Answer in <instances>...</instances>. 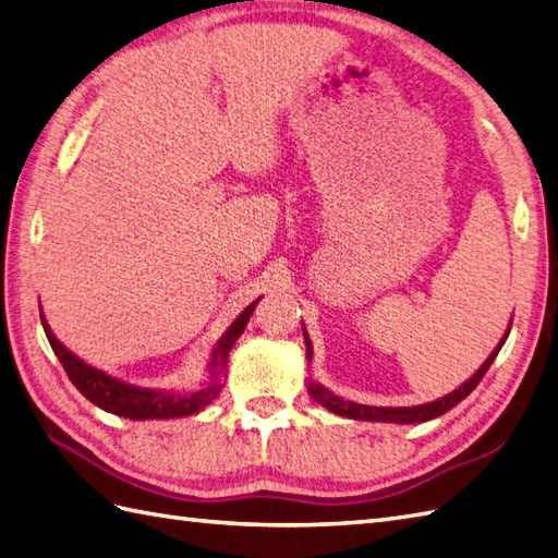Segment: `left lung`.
<instances>
[{
  "label": "left lung",
  "instance_id": "obj_1",
  "mask_svg": "<svg viewBox=\"0 0 558 558\" xmlns=\"http://www.w3.org/2000/svg\"><path fill=\"white\" fill-rule=\"evenodd\" d=\"M506 337H509V331H506ZM506 337L501 339V343L497 345V349L492 351V355L487 357V361L482 363V367L477 369V373L463 384V387H458L453 393L444 396V399H439V401L425 403V405H413V408H375V405H361V403H353V401H343V399H339V396H333L331 391H327L325 387H319V384H315V381H311V387H307V389H311L313 399L317 403H322V405L327 408V411L337 413V415H343V417L375 420V423H425V420L439 417V415H444L447 411H451V408L458 401H463L465 396L477 387L480 379L485 377L489 365L494 363V357H497V353L501 351ZM305 349H307L305 351L307 357H311L313 355V345H311V339H307V333H305Z\"/></svg>",
  "mask_w": 558,
  "mask_h": 558
}]
</instances>
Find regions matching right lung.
I'll list each match as a JSON object with an SVG mask.
<instances>
[{"label": "right lung", "instance_id": "obj_1", "mask_svg": "<svg viewBox=\"0 0 558 558\" xmlns=\"http://www.w3.org/2000/svg\"><path fill=\"white\" fill-rule=\"evenodd\" d=\"M257 303H259V299L247 305L245 311L239 315V319L227 329L225 337L219 339L215 355H213V365H209V381L201 391H193V393H167V391L138 389V387H131V384H123L114 377H109V375L100 373V369L85 365L71 351H66L64 345L54 339V333L47 327L43 315H40V319H43V327L47 333V341H49V345H52V351L57 353L61 367L66 369V375L73 381V387H76L85 396V399L93 401L95 405H100L102 411L129 417V420L183 417V415H193L197 411H203L207 403H213L217 399V393L221 391L219 377L227 367L231 345L236 343V339L243 333L247 319H251Z\"/></svg>", "mask_w": 558, "mask_h": 558}]
</instances>
